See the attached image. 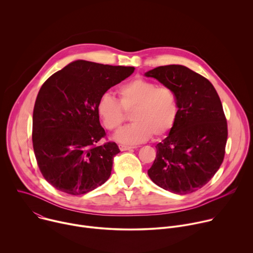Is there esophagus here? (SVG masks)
Returning a JSON list of instances; mask_svg holds the SVG:
<instances>
[{
  "label": "esophagus",
  "mask_w": 253,
  "mask_h": 253,
  "mask_svg": "<svg viewBox=\"0 0 253 253\" xmlns=\"http://www.w3.org/2000/svg\"><path fill=\"white\" fill-rule=\"evenodd\" d=\"M119 148L121 151H126V150H132L134 149L135 147H132V146H125V145H119Z\"/></svg>",
  "instance_id": "esophagus-1"
}]
</instances>
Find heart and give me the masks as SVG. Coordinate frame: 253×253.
Wrapping results in <instances>:
<instances>
[{
    "mask_svg": "<svg viewBox=\"0 0 253 253\" xmlns=\"http://www.w3.org/2000/svg\"><path fill=\"white\" fill-rule=\"evenodd\" d=\"M119 101L112 95L103 94L96 105L97 114L104 127L118 130L126 120V112L133 110L132 124L121 129L114 138L128 145L168 134L174 127L179 104L175 91L168 86H158L144 78H135L118 89Z\"/></svg>",
    "mask_w": 253,
    "mask_h": 253,
    "instance_id": "1",
    "label": "heart"
}]
</instances>
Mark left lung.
<instances>
[{
  "mask_svg": "<svg viewBox=\"0 0 253 253\" xmlns=\"http://www.w3.org/2000/svg\"><path fill=\"white\" fill-rule=\"evenodd\" d=\"M145 75L171 87L179 104L177 121L156 145L148 175L165 190L192 193L209 182L224 159L228 131L220 98L206 78L185 66H160Z\"/></svg>",
  "mask_w": 253,
  "mask_h": 253,
  "instance_id": "8db88e82",
  "label": "left lung"
}]
</instances>
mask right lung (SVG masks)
Masks as SVG:
<instances>
[{"label":"right lung","mask_w":253,"mask_h":253,"mask_svg":"<svg viewBox=\"0 0 253 253\" xmlns=\"http://www.w3.org/2000/svg\"><path fill=\"white\" fill-rule=\"evenodd\" d=\"M134 67L84 60L69 64L42 85L33 112L32 140L39 169L56 189L82 195L105 183L120 152L106 137L96 105Z\"/></svg>","instance_id":"right-lung-1"}]
</instances>
